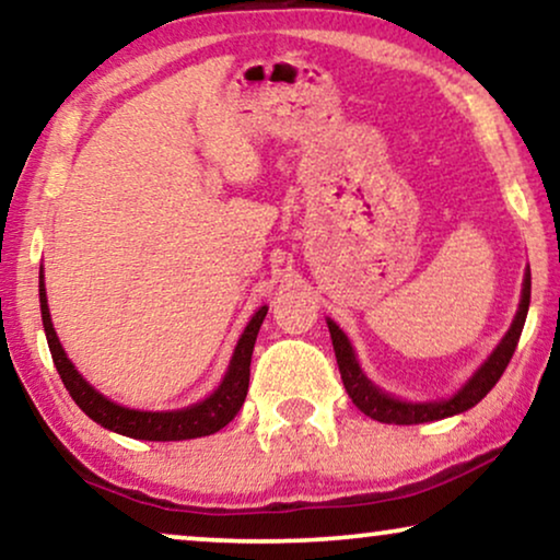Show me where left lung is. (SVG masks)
Listing matches in <instances>:
<instances>
[{"instance_id":"left-lung-1","label":"left lung","mask_w":560,"mask_h":560,"mask_svg":"<svg viewBox=\"0 0 560 560\" xmlns=\"http://www.w3.org/2000/svg\"><path fill=\"white\" fill-rule=\"evenodd\" d=\"M527 308H530V270L525 272L523 298H520L515 320H512L510 331L504 334L500 347L489 354L487 362L474 372V377L466 382L454 397H448V400H433V402H402L393 395L382 393L380 387H374L372 382L366 380L362 366H359L347 334H343L331 318H326V324H328V331H331L336 364H339L343 387H347L351 402H354L364 416H370L372 420H380V423L412 425V423H431V420L458 416V412L474 408L481 397H487L489 389L500 382L502 372L508 370L512 354H515L520 334H523V326L527 318Z\"/></svg>"}]
</instances>
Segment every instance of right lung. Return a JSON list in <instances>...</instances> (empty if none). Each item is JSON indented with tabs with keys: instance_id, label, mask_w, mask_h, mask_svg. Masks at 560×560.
I'll return each mask as SVG.
<instances>
[{
	"instance_id": "right-lung-1",
	"label": "right lung",
	"mask_w": 560,
	"mask_h": 560,
	"mask_svg": "<svg viewBox=\"0 0 560 560\" xmlns=\"http://www.w3.org/2000/svg\"><path fill=\"white\" fill-rule=\"evenodd\" d=\"M40 313H43V328L48 336V347L56 362V370L63 380V385L75 405L86 412L91 420H96L98 425L109 428L114 433L129 435V439L140 441H186V439H201V435H211L232 423L236 412L244 405L249 387V364H252V351H255V341L259 334V326L267 316V305H262L252 320L244 328L242 339L236 341L234 357L229 362V370L221 380V385L206 397V400L190 405L183 410H167V412H148V410H129L121 405L112 402L109 397L96 393L86 380L81 377L71 359L66 357L63 347H60L56 328H52L50 311H48V298H45V282L40 275Z\"/></svg>"
}]
</instances>
